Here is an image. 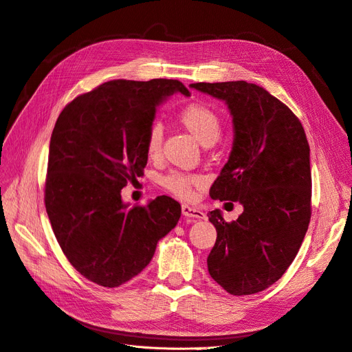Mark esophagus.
<instances>
[{
    "label": "esophagus",
    "instance_id": "34e87169",
    "mask_svg": "<svg viewBox=\"0 0 352 352\" xmlns=\"http://www.w3.org/2000/svg\"><path fill=\"white\" fill-rule=\"evenodd\" d=\"M181 210H183V214L187 218H196V219H206V214L203 213L200 209L192 208L188 205L181 206Z\"/></svg>",
    "mask_w": 352,
    "mask_h": 352
}]
</instances>
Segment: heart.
Instances as JSON below:
<instances>
[{"label":"heart","instance_id":"obj_1","mask_svg":"<svg viewBox=\"0 0 352 352\" xmlns=\"http://www.w3.org/2000/svg\"><path fill=\"white\" fill-rule=\"evenodd\" d=\"M178 120L203 146H212L219 139L222 130L221 118L208 105L188 104L179 109ZM162 140V126L160 122L152 124L146 138V151L149 156L160 155ZM200 183H203L201 177L188 175L183 173H171L164 178L165 188L181 199H188L191 196V187Z\"/></svg>","mask_w":352,"mask_h":352}]
</instances>
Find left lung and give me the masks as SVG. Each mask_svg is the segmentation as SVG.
<instances>
[{
	"label": "left lung",
	"mask_w": 352,
	"mask_h": 352,
	"mask_svg": "<svg viewBox=\"0 0 352 352\" xmlns=\"http://www.w3.org/2000/svg\"><path fill=\"white\" fill-rule=\"evenodd\" d=\"M223 100L234 127L228 162L210 197L240 201L243 213L225 222L208 217L218 236L208 257L212 279L232 296L275 283L296 258L311 217L310 146L294 112L267 90L244 80L192 83Z\"/></svg>",
	"instance_id": "left-lung-1"
}]
</instances>
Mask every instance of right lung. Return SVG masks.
Here are the masks:
<instances>
[{
    "label": "right lung",
    "mask_w": 352,
    "mask_h": 352,
    "mask_svg": "<svg viewBox=\"0 0 352 352\" xmlns=\"http://www.w3.org/2000/svg\"><path fill=\"white\" fill-rule=\"evenodd\" d=\"M177 92L190 96L178 80L118 78L77 96L55 122L45 208L65 257L98 285L138 276L178 223L181 206L171 197L134 208L121 199L129 181L143 175L157 107Z\"/></svg>",
    "instance_id": "obj_1"
}]
</instances>
